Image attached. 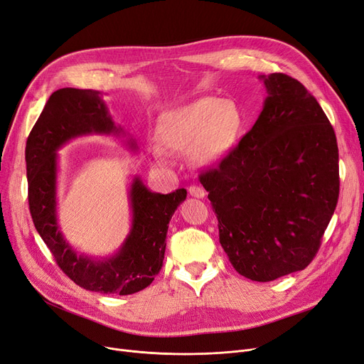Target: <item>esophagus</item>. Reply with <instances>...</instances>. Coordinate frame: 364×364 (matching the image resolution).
Wrapping results in <instances>:
<instances>
[{
    "instance_id": "34e87169",
    "label": "esophagus",
    "mask_w": 364,
    "mask_h": 364,
    "mask_svg": "<svg viewBox=\"0 0 364 364\" xmlns=\"http://www.w3.org/2000/svg\"><path fill=\"white\" fill-rule=\"evenodd\" d=\"M188 193H189V196H193V197H196V198H204V197L207 196V193L204 191V188L197 186V185L189 186V188H188Z\"/></svg>"
}]
</instances>
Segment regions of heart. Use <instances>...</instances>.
<instances>
[{
    "instance_id": "obj_1",
    "label": "heart",
    "mask_w": 364,
    "mask_h": 364,
    "mask_svg": "<svg viewBox=\"0 0 364 364\" xmlns=\"http://www.w3.org/2000/svg\"><path fill=\"white\" fill-rule=\"evenodd\" d=\"M243 124V112L234 100L204 96L161 114L155 139L167 152H188L194 164L209 167L232 152ZM149 155L155 166L171 164L168 155L159 148H151Z\"/></svg>"
}]
</instances>
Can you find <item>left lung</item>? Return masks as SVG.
Here are the masks:
<instances>
[{"label":"left lung","instance_id":"8db88e82","mask_svg":"<svg viewBox=\"0 0 364 364\" xmlns=\"http://www.w3.org/2000/svg\"><path fill=\"white\" fill-rule=\"evenodd\" d=\"M267 89L252 130L219 167L203 173L220 246L235 271L272 282L316 256L339 197V154L317 99L286 74Z\"/></svg>","mask_w":364,"mask_h":364}]
</instances>
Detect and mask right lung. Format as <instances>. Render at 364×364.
Here are the masks:
<instances>
[{"label": "right lung", "instance_id": "obj_1", "mask_svg": "<svg viewBox=\"0 0 364 364\" xmlns=\"http://www.w3.org/2000/svg\"><path fill=\"white\" fill-rule=\"evenodd\" d=\"M126 136L97 90L60 89L51 95L31 130L26 149L29 210L33 225L60 269L78 286L107 295H132L148 287L163 267L168 222L186 198V189L152 193L134 175L129 186L132 225L111 256H90L68 243L58 220V151L82 136ZM126 145L137 151L129 137Z\"/></svg>", "mask_w": 364, "mask_h": 364}]
</instances>
